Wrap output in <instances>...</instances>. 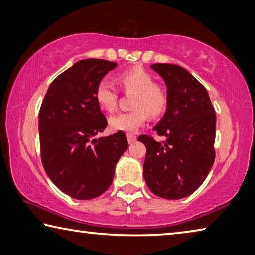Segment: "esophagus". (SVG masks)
I'll use <instances>...</instances> for the list:
<instances>
[{"instance_id": "34e87169", "label": "esophagus", "mask_w": 255, "mask_h": 255, "mask_svg": "<svg viewBox=\"0 0 255 255\" xmlns=\"http://www.w3.org/2000/svg\"><path fill=\"white\" fill-rule=\"evenodd\" d=\"M127 139H128V143H133V142L136 141V136L133 135V134H127Z\"/></svg>"}]
</instances>
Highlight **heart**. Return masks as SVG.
I'll use <instances>...</instances> for the list:
<instances>
[{"instance_id": "1", "label": "heart", "mask_w": 255, "mask_h": 255, "mask_svg": "<svg viewBox=\"0 0 255 255\" xmlns=\"http://www.w3.org/2000/svg\"><path fill=\"white\" fill-rule=\"evenodd\" d=\"M118 82L125 92L135 93L132 103L135 110L111 116L109 124L113 131L134 133L146 122L148 113L159 115L166 109V91L154 84L152 75L142 67H133L121 73ZM95 101L102 110L113 112L118 102V93L113 85L107 80H101L95 89Z\"/></svg>"}]
</instances>
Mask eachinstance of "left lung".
Instances as JSON below:
<instances>
[{"instance_id":"left-lung-1","label":"left lung","mask_w":255,"mask_h":255,"mask_svg":"<svg viewBox=\"0 0 255 255\" xmlns=\"http://www.w3.org/2000/svg\"><path fill=\"white\" fill-rule=\"evenodd\" d=\"M167 86V109L153 130L166 141L139 140L146 148L143 176L154 195L181 199L206 179L215 160L216 114L208 93L188 70L171 64L151 66Z\"/></svg>"}]
</instances>
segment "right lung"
<instances>
[{"label": "right lung", "instance_id": "add662e5", "mask_svg": "<svg viewBox=\"0 0 255 255\" xmlns=\"http://www.w3.org/2000/svg\"><path fill=\"white\" fill-rule=\"evenodd\" d=\"M116 66L103 59L76 62L51 83L40 109L43 168L53 184L75 199L105 193L128 146L123 132L96 137L107 121L95 101V89Z\"/></svg>", "mask_w": 255, "mask_h": 255}]
</instances>
